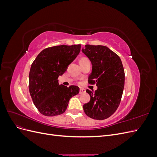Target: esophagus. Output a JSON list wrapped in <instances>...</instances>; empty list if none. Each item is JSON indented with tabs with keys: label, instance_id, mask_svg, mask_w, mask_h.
<instances>
[{
	"label": "esophagus",
	"instance_id": "obj_1",
	"mask_svg": "<svg viewBox=\"0 0 157 157\" xmlns=\"http://www.w3.org/2000/svg\"><path fill=\"white\" fill-rule=\"evenodd\" d=\"M85 92H86V90H85V89H84V88H80V91H79L80 94H84Z\"/></svg>",
	"mask_w": 157,
	"mask_h": 157
}]
</instances>
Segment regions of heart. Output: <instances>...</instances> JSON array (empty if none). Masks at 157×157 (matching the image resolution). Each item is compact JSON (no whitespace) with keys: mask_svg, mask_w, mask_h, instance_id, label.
I'll return each instance as SVG.
<instances>
[{"mask_svg":"<svg viewBox=\"0 0 157 157\" xmlns=\"http://www.w3.org/2000/svg\"><path fill=\"white\" fill-rule=\"evenodd\" d=\"M90 63V61L87 58H82L80 59V63Z\"/></svg>","mask_w":157,"mask_h":157,"instance_id":"1","label":"heart"}]
</instances>
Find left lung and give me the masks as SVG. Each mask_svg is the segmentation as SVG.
<instances>
[{"mask_svg": "<svg viewBox=\"0 0 157 157\" xmlns=\"http://www.w3.org/2000/svg\"><path fill=\"white\" fill-rule=\"evenodd\" d=\"M82 52L92 64L90 84H96V91L86 90L90 100L83 105L89 117L104 120L110 117L120 105L124 86V70L121 58L107 47L85 45Z\"/></svg>", "mask_w": 157, "mask_h": 157, "instance_id": "obj_1", "label": "left lung"}]
</instances>
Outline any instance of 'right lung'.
Returning <instances> with one entry per match:
<instances>
[{"label":"right lung","instance_id":"add662e5","mask_svg":"<svg viewBox=\"0 0 157 157\" xmlns=\"http://www.w3.org/2000/svg\"><path fill=\"white\" fill-rule=\"evenodd\" d=\"M81 45H59L45 48L33 61L29 75V90L33 103L43 115L65 113L69 99L79 92L77 86L60 85L58 77L77 58Z\"/></svg>","mask_w":157,"mask_h":157}]
</instances>
